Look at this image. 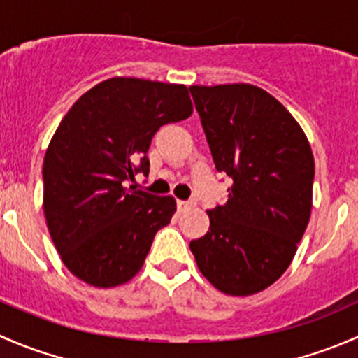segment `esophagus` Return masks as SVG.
Returning <instances> with one entry per match:
<instances>
[{"instance_id":"34e87169","label":"esophagus","mask_w":358,"mask_h":358,"mask_svg":"<svg viewBox=\"0 0 358 358\" xmlns=\"http://www.w3.org/2000/svg\"><path fill=\"white\" fill-rule=\"evenodd\" d=\"M176 206H178V211H189L190 208H194L196 206V201H178L176 202Z\"/></svg>"}]
</instances>
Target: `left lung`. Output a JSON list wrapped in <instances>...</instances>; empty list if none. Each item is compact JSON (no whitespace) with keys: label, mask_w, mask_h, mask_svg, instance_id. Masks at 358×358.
<instances>
[{"label":"left lung","mask_w":358,"mask_h":358,"mask_svg":"<svg viewBox=\"0 0 358 358\" xmlns=\"http://www.w3.org/2000/svg\"><path fill=\"white\" fill-rule=\"evenodd\" d=\"M189 90L216 169L234 182L225 204L208 211V234L190 251L216 289L255 294L286 272L308 225L312 149L286 107L258 86Z\"/></svg>","instance_id":"left-lung-1"}]
</instances>
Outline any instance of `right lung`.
<instances>
[{"mask_svg": "<svg viewBox=\"0 0 358 358\" xmlns=\"http://www.w3.org/2000/svg\"><path fill=\"white\" fill-rule=\"evenodd\" d=\"M192 114L183 85L112 78L69 109L43 162V209L64 265L83 282L115 287L142 268L176 211L171 196L136 190L152 136Z\"/></svg>", "mask_w": 358, "mask_h": 358, "instance_id": "obj_1", "label": "right lung"}]
</instances>
